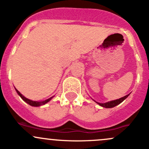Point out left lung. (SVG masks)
Instances as JSON below:
<instances>
[{"label": "left lung", "instance_id": "left-lung-1", "mask_svg": "<svg viewBox=\"0 0 149 149\" xmlns=\"http://www.w3.org/2000/svg\"><path fill=\"white\" fill-rule=\"evenodd\" d=\"M129 95V94L127 95L124 96V97L120 98V99H118V100H112V101H110V102H105V103H100V102H97L98 105H100V106L103 107V108H113V107L116 106V105H119V104L121 103V102H123V101L125 99H126L127 97H128V96Z\"/></svg>", "mask_w": 149, "mask_h": 149}]
</instances>
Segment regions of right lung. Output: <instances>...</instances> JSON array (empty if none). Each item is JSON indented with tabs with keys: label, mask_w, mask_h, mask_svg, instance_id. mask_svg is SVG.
Masks as SVG:
<instances>
[{
	"label": "right lung",
	"mask_w": 149,
	"mask_h": 149,
	"mask_svg": "<svg viewBox=\"0 0 149 149\" xmlns=\"http://www.w3.org/2000/svg\"><path fill=\"white\" fill-rule=\"evenodd\" d=\"M16 93H18V95L22 98L23 100L25 101L26 103H28L29 105H31V106H33V107H39V106H41V105H45L46 103H47L48 102H49V101L52 99V97H54L53 96V97H52L49 98V99L45 100H43V101H33V100H29V99H28V98L24 97V96L22 94H21V93H20L18 90H16Z\"/></svg>",
	"instance_id": "1"
}]
</instances>
